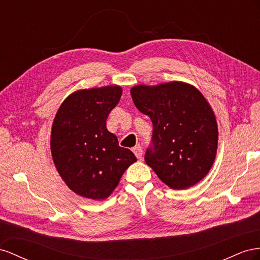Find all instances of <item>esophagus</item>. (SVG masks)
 <instances>
[{
	"label": "esophagus",
	"instance_id": "34e87169",
	"mask_svg": "<svg viewBox=\"0 0 260 260\" xmlns=\"http://www.w3.org/2000/svg\"><path fill=\"white\" fill-rule=\"evenodd\" d=\"M133 152H134V154L136 155L138 159H140V158L143 157V148L140 147V146H137L135 148H133Z\"/></svg>",
	"mask_w": 260,
	"mask_h": 260
}]
</instances>
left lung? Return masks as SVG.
<instances>
[{
  "instance_id": "obj_1",
  "label": "left lung",
  "mask_w": 260,
  "mask_h": 260,
  "mask_svg": "<svg viewBox=\"0 0 260 260\" xmlns=\"http://www.w3.org/2000/svg\"><path fill=\"white\" fill-rule=\"evenodd\" d=\"M136 108L153 125L145 161L173 189H187L208 174L218 148L213 111L196 87L183 81L131 89Z\"/></svg>"
}]
</instances>
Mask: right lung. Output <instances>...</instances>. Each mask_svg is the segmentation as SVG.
<instances>
[{
	"label": "right lung",
	"mask_w": 260,
	"mask_h": 260,
	"mask_svg": "<svg viewBox=\"0 0 260 260\" xmlns=\"http://www.w3.org/2000/svg\"><path fill=\"white\" fill-rule=\"evenodd\" d=\"M121 86L81 89L66 98L51 128V153L62 180L75 194L103 200L112 194L135 154L118 146L107 118L120 101Z\"/></svg>",
	"instance_id": "add662e5"
}]
</instances>
